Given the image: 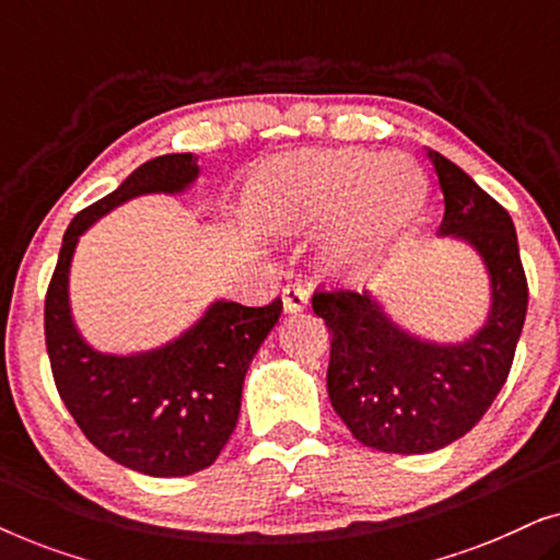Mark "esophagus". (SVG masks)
Wrapping results in <instances>:
<instances>
[{
  "label": "esophagus",
  "mask_w": 560,
  "mask_h": 560,
  "mask_svg": "<svg viewBox=\"0 0 560 560\" xmlns=\"http://www.w3.org/2000/svg\"><path fill=\"white\" fill-rule=\"evenodd\" d=\"M308 301H311L308 288L301 285V282H293V285L282 288V305H285L288 313L303 311L305 305H308Z\"/></svg>",
  "instance_id": "esophagus-1"
}]
</instances>
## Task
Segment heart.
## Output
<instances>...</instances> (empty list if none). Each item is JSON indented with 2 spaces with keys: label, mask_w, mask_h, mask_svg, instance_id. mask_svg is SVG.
Here are the masks:
<instances>
[{
  "label": "heart",
  "mask_w": 560,
  "mask_h": 560,
  "mask_svg": "<svg viewBox=\"0 0 560 560\" xmlns=\"http://www.w3.org/2000/svg\"><path fill=\"white\" fill-rule=\"evenodd\" d=\"M428 183L410 158L362 150H308L265 165L249 183V211L280 234L303 232L339 213L328 236L331 267H372L412 226Z\"/></svg>",
  "instance_id": "b5f03b06"
}]
</instances>
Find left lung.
Masks as SVG:
<instances>
[{"label":"left lung","mask_w":560,"mask_h":560,"mask_svg":"<svg viewBox=\"0 0 560 560\" xmlns=\"http://www.w3.org/2000/svg\"><path fill=\"white\" fill-rule=\"evenodd\" d=\"M446 201L441 234L477 247L492 275V313L474 339H412L366 293L318 288L313 311L331 334L328 397L357 441L387 454H431L485 418L515 359L527 278L510 213L462 167L431 152Z\"/></svg>","instance_id":"left-lung-1"}]
</instances>
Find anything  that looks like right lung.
<instances>
[{
  "label": "right lung",
  "mask_w": 560,
  "mask_h": 560,
  "mask_svg": "<svg viewBox=\"0 0 560 560\" xmlns=\"http://www.w3.org/2000/svg\"><path fill=\"white\" fill-rule=\"evenodd\" d=\"M196 160L190 152L148 160L117 190L75 213L45 293V347L60 400L104 456L150 477H186L217 462L240 418L244 374L278 324L282 301L257 308L219 301L163 349L106 357L75 334L68 267L79 236L98 217L140 194L183 190L198 175Z\"/></svg>",
  "instance_id": "right-lung-1"
}]
</instances>
